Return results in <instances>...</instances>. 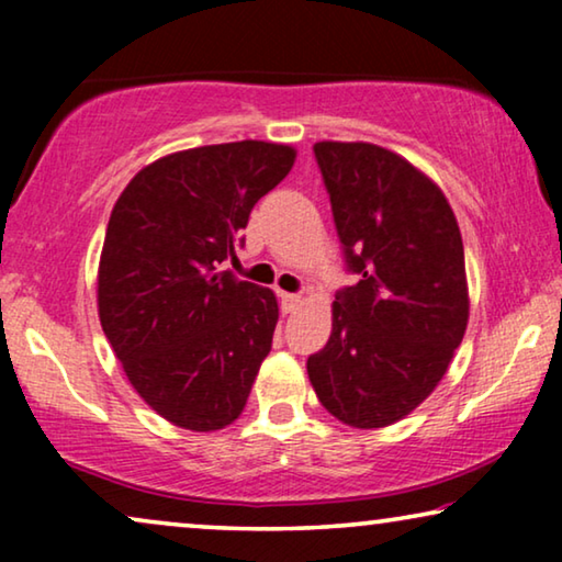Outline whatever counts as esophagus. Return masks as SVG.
I'll use <instances>...</instances> for the list:
<instances>
[{
  "mask_svg": "<svg viewBox=\"0 0 562 562\" xmlns=\"http://www.w3.org/2000/svg\"><path fill=\"white\" fill-rule=\"evenodd\" d=\"M302 304H304V299L299 294H281V312L283 314H294Z\"/></svg>",
  "mask_w": 562,
  "mask_h": 562,
  "instance_id": "obj_1",
  "label": "esophagus"
}]
</instances>
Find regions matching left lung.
<instances>
[{"label":"left lung","instance_id":"obj_1","mask_svg":"<svg viewBox=\"0 0 562 562\" xmlns=\"http://www.w3.org/2000/svg\"><path fill=\"white\" fill-rule=\"evenodd\" d=\"M356 286L337 291L333 333L306 360L322 406L358 429L417 409L468 327L463 237L440 187L373 143L314 145Z\"/></svg>","mask_w":562,"mask_h":562}]
</instances>
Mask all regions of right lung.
<instances>
[{"instance_id":"right-lung-1","label":"right lung","mask_w":562,"mask_h":562,"mask_svg":"<svg viewBox=\"0 0 562 562\" xmlns=\"http://www.w3.org/2000/svg\"><path fill=\"white\" fill-rule=\"evenodd\" d=\"M294 160L291 145L263 140L179 150L137 171L114 204L99 322L133 389L176 427L233 425L271 352L276 294L220 263Z\"/></svg>"}]
</instances>
